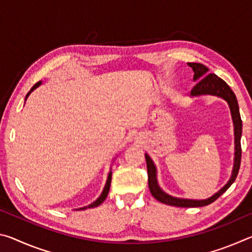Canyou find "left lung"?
Masks as SVG:
<instances>
[{
    "instance_id": "1",
    "label": "left lung",
    "mask_w": 252,
    "mask_h": 252,
    "mask_svg": "<svg viewBox=\"0 0 252 252\" xmlns=\"http://www.w3.org/2000/svg\"><path fill=\"white\" fill-rule=\"evenodd\" d=\"M191 69L193 70V81L198 82L194 85V88L191 91V97L201 96V95H215L221 97L227 103L230 108V112H231V118L233 122V132H234V158H233V168L231 176L228 182L221 188V189L216 192L211 197L207 199H185V198H177L172 197V195L168 194L161 189L158 182L157 178V167L155 162L152 161L150 156L146 153L147 161V169H148V183L149 189H150L151 194L155 197L158 201H160L164 204H169V206L174 207H183V208H194V207H203L208 206V204L212 203L215 200L218 199L221 194L225 192L229 189V187L232 185L236 180L238 176L239 168H240L241 162V134H242V121L240 117V112H239V105L237 97L234 95L233 91L230 89L229 85L224 82L222 79H220L218 75L210 73L209 74V69L201 64V63H188Z\"/></svg>"
}]
</instances>
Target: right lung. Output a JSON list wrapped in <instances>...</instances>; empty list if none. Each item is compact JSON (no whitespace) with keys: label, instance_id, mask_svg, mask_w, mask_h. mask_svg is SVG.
<instances>
[{"label":"right lung","instance_id":"1","mask_svg":"<svg viewBox=\"0 0 252 252\" xmlns=\"http://www.w3.org/2000/svg\"><path fill=\"white\" fill-rule=\"evenodd\" d=\"M41 84H42V81H39V82L33 85L31 90H30L29 93L27 94V96H25V101H27L29 95L31 94V93H32L34 90H35L36 88H39ZM111 179H112V171H111V170H110V172H109V174H108V179H106V182H105V186H104V188H103V191H102V193L100 194V197L97 198L94 202H92L91 204H89V206L82 207V208H80V209H76V210H85V209L95 208V207H97V206H100V204L104 201L105 198L108 197V193H109V190H110V186H111Z\"/></svg>","mask_w":252,"mask_h":252}]
</instances>
